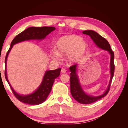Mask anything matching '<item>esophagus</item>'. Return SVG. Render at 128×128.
I'll use <instances>...</instances> for the list:
<instances>
[{
  "instance_id": "esophagus-1",
  "label": "esophagus",
  "mask_w": 128,
  "mask_h": 128,
  "mask_svg": "<svg viewBox=\"0 0 128 128\" xmlns=\"http://www.w3.org/2000/svg\"><path fill=\"white\" fill-rule=\"evenodd\" d=\"M61 72L62 73H65L66 72V69L65 68H62L61 69Z\"/></svg>"
}]
</instances>
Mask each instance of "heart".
Instances as JSON below:
<instances>
[{
    "mask_svg": "<svg viewBox=\"0 0 128 128\" xmlns=\"http://www.w3.org/2000/svg\"><path fill=\"white\" fill-rule=\"evenodd\" d=\"M87 48V43L80 37L75 35L64 36L58 41L56 51L53 52L52 56L54 59H58L60 56L67 54L68 62L75 64L82 58Z\"/></svg>",
    "mask_w": 128,
    "mask_h": 128,
    "instance_id": "heart-1",
    "label": "heart"
}]
</instances>
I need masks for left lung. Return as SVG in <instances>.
I'll use <instances>...</instances> for the list:
<instances>
[{
  "label": "left lung",
  "mask_w": 128,
  "mask_h": 128,
  "mask_svg": "<svg viewBox=\"0 0 128 128\" xmlns=\"http://www.w3.org/2000/svg\"><path fill=\"white\" fill-rule=\"evenodd\" d=\"M83 34H87L90 36L92 38L93 41L94 42L96 45L104 50H106L108 51L110 54V72L111 74L110 79V81L109 85H108L107 90L102 94L99 96H92L88 95L86 94L83 90L82 87L80 86V83L79 82L78 77L77 75V64L72 65L69 68L70 70V92L72 97L74 98L77 102L82 104H89L94 102L98 100L101 99L104 96H105L110 91V84L112 81V79L114 76L115 65L114 62V53L112 51L110 44L105 38L100 36L99 34L93 30H85L83 32Z\"/></svg>",
  "instance_id": "1"
}]
</instances>
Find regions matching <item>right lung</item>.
Segmentation results:
<instances>
[{
  "label": "right lung",
  "instance_id": "add662e5",
  "mask_svg": "<svg viewBox=\"0 0 128 128\" xmlns=\"http://www.w3.org/2000/svg\"><path fill=\"white\" fill-rule=\"evenodd\" d=\"M56 28L53 26L29 27V28L24 30V32L18 34L11 42L10 48H9L8 52H7L5 59V76L14 95L21 102L29 104H33V105H36V104H39L43 102L48 98L49 94L51 92L55 79L60 75V72L61 69L58 68L56 70H47L45 72L43 80H42L40 86L38 87L35 91L30 94L26 96L20 95L17 94L14 90V89L10 86L7 76L6 61L7 56H8L10 50L14 44L18 43L19 42L32 40H43L46 36L48 35L50 33H51Z\"/></svg>",
  "mask_w": 128,
  "mask_h": 128
}]
</instances>
